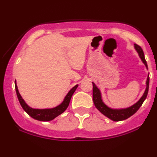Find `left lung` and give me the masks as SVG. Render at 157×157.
<instances>
[{
    "label": "left lung",
    "instance_id": "left-lung-1",
    "mask_svg": "<svg viewBox=\"0 0 157 157\" xmlns=\"http://www.w3.org/2000/svg\"><path fill=\"white\" fill-rule=\"evenodd\" d=\"M134 48L138 53L139 57L141 59L142 62L143 63L147 69V62L145 59V55H144V52L142 51V48L140 46H138V45L134 44ZM92 84L93 101L97 110L100 111L105 117H107L108 118H109L110 120H113V121H122V120H125L126 119L129 118L130 117L132 116L133 114H134L138 111V109L141 107L142 104L143 103V102L146 99L149 88V74L147 75L146 80V89L144 91L141 98L136 103H134V105L129 106L128 108H125V109H111V108L109 107L107 105H105L104 102L102 101L100 90L97 87V86L94 82H92Z\"/></svg>",
    "mask_w": 157,
    "mask_h": 157
}]
</instances>
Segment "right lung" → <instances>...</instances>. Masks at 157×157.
Wrapping results in <instances>:
<instances>
[{"instance_id":"obj_1","label":"right lung","mask_w":157,"mask_h":157,"mask_svg":"<svg viewBox=\"0 0 157 157\" xmlns=\"http://www.w3.org/2000/svg\"><path fill=\"white\" fill-rule=\"evenodd\" d=\"M15 90L16 94H17V97L18 98L19 102L21 105L22 106L23 109L31 117L35 120H39V121H51L54 120L57 116L63 113L66 111V109L68 108L69 105L70 100H71V97H72L73 94L75 93V90L78 87V85H76L75 86L68 91L66 97H64L63 101L60 105H57L55 108H52V109H33V108L30 107L26 104V102L24 101V100L22 98L21 95L20 94L18 89H17V83H16V80L15 82Z\"/></svg>"}]
</instances>
